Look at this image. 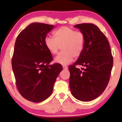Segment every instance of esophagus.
I'll return each mask as SVG.
<instances>
[{"label":"esophagus","instance_id":"1","mask_svg":"<svg viewBox=\"0 0 122 122\" xmlns=\"http://www.w3.org/2000/svg\"><path fill=\"white\" fill-rule=\"evenodd\" d=\"M62 67H63V69H65V70L68 69V66H66L63 65Z\"/></svg>","mask_w":122,"mask_h":122}]
</instances>
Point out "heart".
Wrapping results in <instances>:
<instances>
[{
	"mask_svg": "<svg viewBox=\"0 0 122 122\" xmlns=\"http://www.w3.org/2000/svg\"><path fill=\"white\" fill-rule=\"evenodd\" d=\"M54 38L46 37L44 44L46 49L52 55L56 54L62 48L60 53L54 58V62L66 65L73 60V57L78 58L81 55L84 49L85 36L80 31L62 26L53 32Z\"/></svg>",
	"mask_w": 122,
	"mask_h": 122,
	"instance_id": "heart-1",
	"label": "heart"
}]
</instances>
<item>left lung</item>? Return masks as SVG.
I'll return each mask as SVG.
<instances>
[{
    "label": "left lung",
    "mask_w": 122,
    "mask_h": 122,
    "mask_svg": "<svg viewBox=\"0 0 122 122\" xmlns=\"http://www.w3.org/2000/svg\"><path fill=\"white\" fill-rule=\"evenodd\" d=\"M85 36L81 55L69 66V86L73 96L82 102H89L104 92L110 80L113 57L107 37L92 23L76 25ZM80 65L85 68L80 70Z\"/></svg>",
    "instance_id": "left-lung-1"
}]
</instances>
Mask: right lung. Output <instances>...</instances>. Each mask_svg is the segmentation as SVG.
I'll use <instances>...</instances> for the list:
<instances>
[{
  "instance_id": "obj_1",
  "label": "right lung",
  "mask_w": 122,
  "mask_h": 122,
  "mask_svg": "<svg viewBox=\"0 0 122 122\" xmlns=\"http://www.w3.org/2000/svg\"><path fill=\"white\" fill-rule=\"evenodd\" d=\"M53 25L33 23L19 33L15 43L12 68L16 87L29 101L39 103L51 95L53 86L62 70L61 64L50 65L53 57L44 39Z\"/></svg>"
}]
</instances>
